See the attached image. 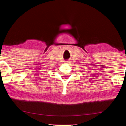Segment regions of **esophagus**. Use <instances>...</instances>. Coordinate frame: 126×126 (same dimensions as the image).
Returning <instances> with one entry per match:
<instances>
[{"instance_id": "obj_1", "label": "esophagus", "mask_w": 126, "mask_h": 126, "mask_svg": "<svg viewBox=\"0 0 126 126\" xmlns=\"http://www.w3.org/2000/svg\"><path fill=\"white\" fill-rule=\"evenodd\" d=\"M65 63H68V62H65Z\"/></svg>"}]
</instances>
